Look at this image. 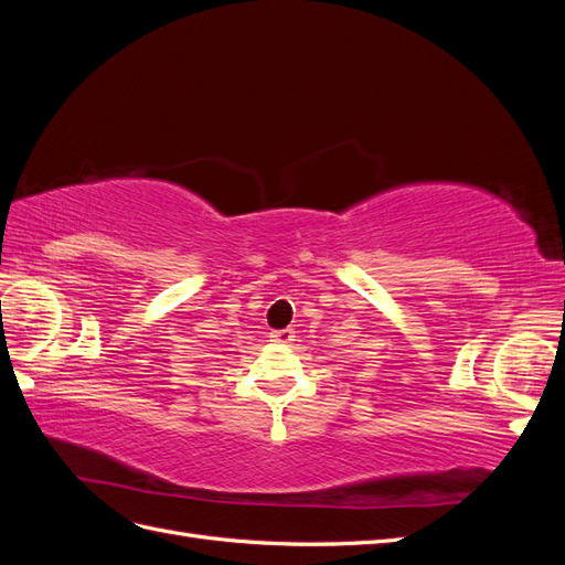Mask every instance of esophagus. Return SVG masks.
<instances>
[{
	"label": "esophagus",
	"mask_w": 565,
	"mask_h": 565,
	"mask_svg": "<svg viewBox=\"0 0 565 565\" xmlns=\"http://www.w3.org/2000/svg\"><path fill=\"white\" fill-rule=\"evenodd\" d=\"M270 341H276V344H282V347H289L295 341V332L285 328V330H273L270 332Z\"/></svg>",
	"instance_id": "obj_1"
}]
</instances>
